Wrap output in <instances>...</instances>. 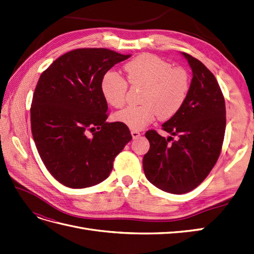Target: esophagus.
<instances>
[{"label": "esophagus", "mask_w": 254, "mask_h": 254, "mask_svg": "<svg viewBox=\"0 0 254 254\" xmlns=\"http://www.w3.org/2000/svg\"><path fill=\"white\" fill-rule=\"evenodd\" d=\"M131 135L133 139H137V137L141 136V133L139 131H136V130H131Z\"/></svg>", "instance_id": "esophagus-1"}]
</instances>
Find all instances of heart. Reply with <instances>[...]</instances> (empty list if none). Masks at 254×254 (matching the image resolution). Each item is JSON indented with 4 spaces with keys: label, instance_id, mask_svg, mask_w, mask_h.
<instances>
[{
    "label": "heart",
    "instance_id": "1",
    "mask_svg": "<svg viewBox=\"0 0 254 254\" xmlns=\"http://www.w3.org/2000/svg\"><path fill=\"white\" fill-rule=\"evenodd\" d=\"M127 80L132 87L144 88L141 106L127 107L114 114V120L132 130H141L158 117L172 119L184 104L190 90L186 68L173 65L151 54H143L124 65ZM105 101L114 108L125 105L127 81L115 72H107L101 82Z\"/></svg>",
    "mask_w": 254,
    "mask_h": 254
}]
</instances>
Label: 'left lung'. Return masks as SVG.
<instances>
[{
  "label": "left lung",
  "mask_w": 254,
  "mask_h": 254,
  "mask_svg": "<svg viewBox=\"0 0 254 254\" xmlns=\"http://www.w3.org/2000/svg\"><path fill=\"white\" fill-rule=\"evenodd\" d=\"M193 72L186 102L162 125L176 136L148 130L150 147L143 168L150 183L167 193L186 194L197 188L216 164L226 130V105L219 84L201 61L182 53Z\"/></svg>",
  "instance_id": "1"
}]
</instances>
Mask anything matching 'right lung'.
Instances as JSON below:
<instances>
[{"mask_svg": "<svg viewBox=\"0 0 254 254\" xmlns=\"http://www.w3.org/2000/svg\"><path fill=\"white\" fill-rule=\"evenodd\" d=\"M129 57L77 49L54 61L38 80L30 107L33 137L45 167L67 188L108 178L115 157L132 139L126 125L106 122L108 105L101 90L104 75Z\"/></svg>", "mask_w": 254, "mask_h": 254, "instance_id": "1", "label": "right lung"}]
</instances>
